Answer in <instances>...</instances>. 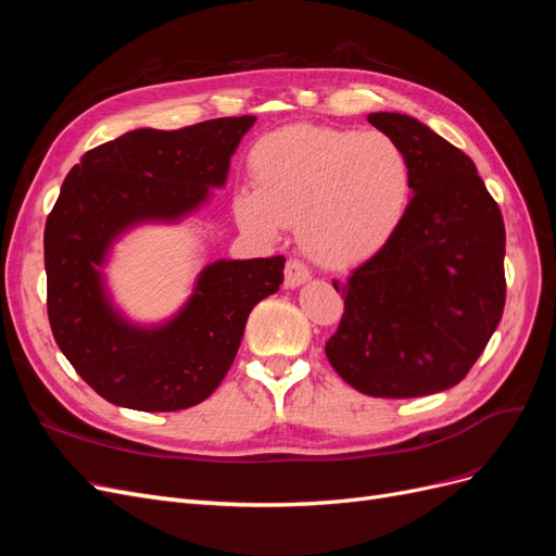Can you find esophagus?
Here are the masks:
<instances>
[{"instance_id": "obj_1", "label": "esophagus", "mask_w": 556, "mask_h": 556, "mask_svg": "<svg viewBox=\"0 0 556 556\" xmlns=\"http://www.w3.org/2000/svg\"><path fill=\"white\" fill-rule=\"evenodd\" d=\"M308 278H311V271L304 262L288 260V264H285V288L294 290L299 285H304Z\"/></svg>"}]
</instances>
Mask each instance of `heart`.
<instances>
[{
    "label": "heart",
    "instance_id": "heart-1",
    "mask_svg": "<svg viewBox=\"0 0 556 556\" xmlns=\"http://www.w3.org/2000/svg\"><path fill=\"white\" fill-rule=\"evenodd\" d=\"M250 174L252 188L233 199L239 225L264 239L296 225L301 245L327 266L380 252L413 194L408 155L382 131L282 127L252 148Z\"/></svg>",
    "mask_w": 556,
    "mask_h": 556
}]
</instances>
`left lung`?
Returning a JSON list of instances; mask_svg holds the SVG:
<instances>
[{
    "mask_svg": "<svg viewBox=\"0 0 556 556\" xmlns=\"http://www.w3.org/2000/svg\"><path fill=\"white\" fill-rule=\"evenodd\" d=\"M368 123L408 155L413 199L371 260L333 280L341 325L327 359L362 394L410 399L464 380L506 306V227L473 160L403 113Z\"/></svg>",
    "mask_w": 556,
    "mask_h": 556,
    "instance_id": "8db88e82",
    "label": "left lung"
}]
</instances>
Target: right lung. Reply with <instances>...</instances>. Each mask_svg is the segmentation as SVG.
I'll list each match as a JSON object with an SVG mask.
<instances>
[{
    "instance_id": "1",
    "label": "right lung",
    "mask_w": 556,
    "mask_h": 556,
    "mask_svg": "<svg viewBox=\"0 0 556 556\" xmlns=\"http://www.w3.org/2000/svg\"><path fill=\"white\" fill-rule=\"evenodd\" d=\"M255 115L182 129H134L83 155L43 231L48 319L76 374L115 406L172 413L197 406L237 357L250 311L278 292L285 257L217 260L178 315L137 327L104 285L113 241L141 223H176L223 188Z\"/></svg>"
}]
</instances>
